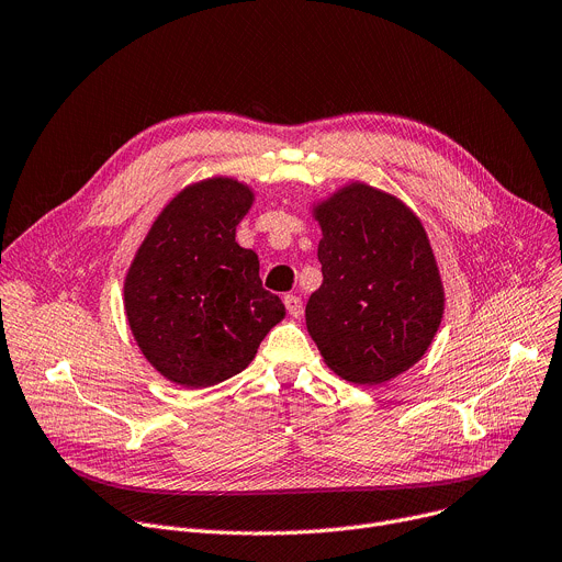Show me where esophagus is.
I'll list each match as a JSON object with an SVG mask.
<instances>
[{
    "instance_id": "34e87169",
    "label": "esophagus",
    "mask_w": 562,
    "mask_h": 562,
    "mask_svg": "<svg viewBox=\"0 0 562 562\" xmlns=\"http://www.w3.org/2000/svg\"><path fill=\"white\" fill-rule=\"evenodd\" d=\"M283 304H285L290 317H294V319L301 317V313H304V304H301V299L296 294H285L283 296Z\"/></svg>"
}]
</instances>
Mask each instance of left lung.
Masks as SVG:
<instances>
[{
	"instance_id": "8db88e82",
	"label": "left lung",
	"mask_w": 562,
	"mask_h": 562,
	"mask_svg": "<svg viewBox=\"0 0 562 562\" xmlns=\"http://www.w3.org/2000/svg\"><path fill=\"white\" fill-rule=\"evenodd\" d=\"M324 281L306 326L344 380L382 384L414 367L435 339L446 294L418 215L396 195L347 184L313 209Z\"/></svg>"
}]
</instances>
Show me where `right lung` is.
<instances>
[{
	"instance_id": "right-lung-1",
	"label": "right lung",
	"mask_w": 562,
	"mask_h": 562,
	"mask_svg": "<svg viewBox=\"0 0 562 562\" xmlns=\"http://www.w3.org/2000/svg\"><path fill=\"white\" fill-rule=\"evenodd\" d=\"M251 202V189L232 178L187 187L157 215L125 274V315L142 353L187 390L240 373L285 317L258 277V256L236 243Z\"/></svg>"
}]
</instances>
